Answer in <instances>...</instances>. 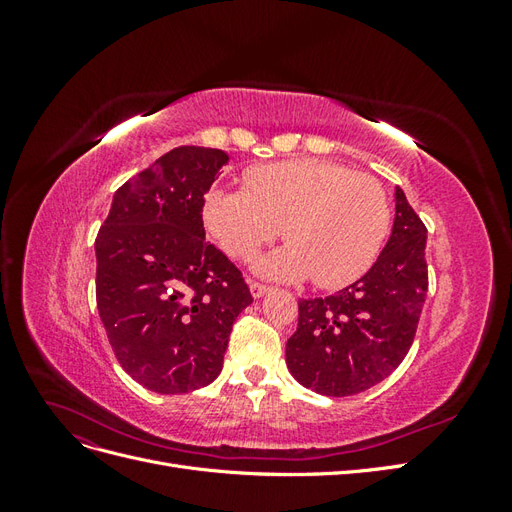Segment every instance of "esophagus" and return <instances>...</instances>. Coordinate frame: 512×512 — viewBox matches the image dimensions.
I'll return each mask as SVG.
<instances>
[{
  "label": "esophagus",
  "instance_id": "34e87169",
  "mask_svg": "<svg viewBox=\"0 0 512 512\" xmlns=\"http://www.w3.org/2000/svg\"><path fill=\"white\" fill-rule=\"evenodd\" d=\"M250 290H252V297H254V299H260V297H265V294H267L271 288L265 286V284H260V282H250Z\"/></svg>",
  "mask_w": 512,
  "mask_h": 512
}]
</instances>
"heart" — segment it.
Masks as SVG:
<instances>
[{"label": "heart", "instance_id": "b5f03b06", "mask_svg": "<svg viewBox=\"0 0 512 512\" xmlns=\"http://www.w3.org/2000/svg\"><path fill=\"white\" fill-rule=\"evenodd\" d=\"M243 183L245 190L213 188L205 196V224L230 256L250 260L284 226L290 243L258 260L262 275L314 277L320 288H339L374 265L391 224L376 179L303 158L254 166Z\"/></svg>", "mask_w": 512, "mask_h": 512}]
</instances>
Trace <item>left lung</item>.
I'll use <instances>...</instances> for the list:
<instances>
[{"mask_svg":"<svg viewBox=\"0 0 512 512\" xmlns=\"http://www.w3.org/2000/svg\"><path fill=\"white\" fill-rule=\"evenodd\" d=\"M427 228L395 188L389 241L361 280L324 299L299 301L286 365L305 389L327 397L363 393L404 361L427 297Z\"/></svg>","mask_w":512,"mask_h":512,"instance_id":"1","label":"left lung"}]
</instances>
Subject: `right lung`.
Here are the masks:
<instances>
[{"mask_svg":"<svg viewBox=\"0 0 512 512\" xmlns=\"http://www.w3.org/2000/svg\"><path fill=\"white\" fill-rule=\"evenodd\" d=\"M228 153L177 147L113 196L96 237V301L119 365L160 395L220 376L232 322L252 303L241 271L205 239V194Z\"/></svg>","mask_w":512,"mask_h":512,"instance_id":"add662e5","label":"right lung"}]
</instances>
